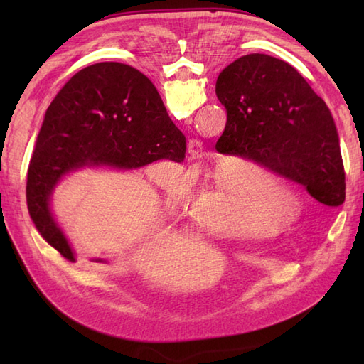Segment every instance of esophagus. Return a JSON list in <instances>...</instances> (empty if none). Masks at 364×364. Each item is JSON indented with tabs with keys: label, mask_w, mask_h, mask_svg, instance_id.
<instances>
[{
	"label": "esophagus",
	"mask_w": 364,
	"mask_h": 364,
	"mask_svg": "<svg viewBox=\"0 0 364 364\" xmlns=\"http://www.w3.org/2000/svg\"><path fill=\"white\" fill-rule=\"evenodd\" d=\"M188 151L191 156H200L203 151V144L197 141V139H192V141H189V144H188Z\"/></svg>",
	"instance_id": "esophagus-1"
}]
</instances>
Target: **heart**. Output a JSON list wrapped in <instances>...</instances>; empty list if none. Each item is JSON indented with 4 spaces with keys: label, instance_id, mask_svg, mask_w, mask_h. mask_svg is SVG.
Wrapping results in <instances>:
<instances>
[{
    "label": "heart",
    "instance_id": "b5f03b06",
    "mask_svg": "<svg viewBox=\"0 0 364 364\" xmlns=\"http://www.w3.org/2000/svg\"><path fill=\"white\" fill-rule=\"evenodd\" d=\"M191 183L202 198L198 225L214 233L266 236L299 218L296 192L286 188L282 176L259 159H222L211 167H197L191 172ZM164 203L175 215L197 218L186 181L167 183Z\"/></svg>",
    "mask_w": 364,
    "mask_h": 364
}]
</instances>
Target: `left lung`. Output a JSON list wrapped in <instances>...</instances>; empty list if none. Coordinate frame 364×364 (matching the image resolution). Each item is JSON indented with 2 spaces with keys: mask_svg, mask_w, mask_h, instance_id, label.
<instances>
[{
  "mask_svg": "<svg viewBox=\"0 0 364 364\" xmlns=\"http://www.w3.org/2000/svg\"><path fill=\"white\" fill-rule=\"evenodd\" d=\"M215 95L227 109L215 150L259 159L327 206L343 205L346 173L331 112L296 68L245 54L220 72Z\"/></svg>",
  "mask_w": 364,
  "mask_h": 364,
  "instance_id": "left-lung-1",
  "label": "left lung"
}]
</instances>
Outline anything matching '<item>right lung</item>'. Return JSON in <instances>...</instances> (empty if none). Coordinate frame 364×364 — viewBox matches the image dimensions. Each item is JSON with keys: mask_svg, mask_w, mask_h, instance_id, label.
I'll use <instances>...</instances> for the list:
<instances>
[{"mask_svg": "<svg viewBox=\"0 0 364 364\" xmlns=\"http://www.w3.org/2000/svg\"><path fill=\"white\" fill-rule=\"evenodd\" d=\"M184 153L186 137L145 75L119 63L89 65L72 76L45 112L28 168L31 219L53 249L75 261L50 210L60 178L86 166L137 168L158 159L183 162Z\"/></svg>", "mask_w": 364, "mask_h": 364, "instance_id": "add662e5", "label": "right lung"}]
</instances>
